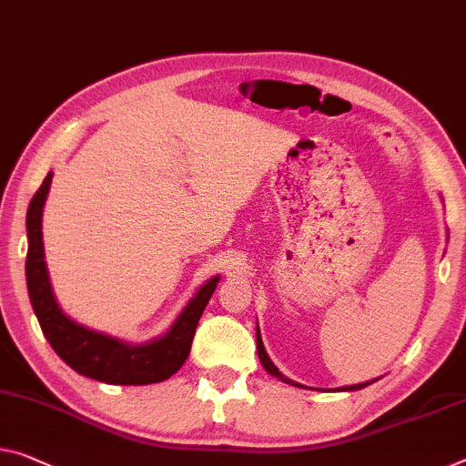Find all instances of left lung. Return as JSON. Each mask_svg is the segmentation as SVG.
Returning a JSON list of instances; mask_svg holds the SVG:
<instances>
[{
	"label": "left lung",
	"mask_w": 466,
	"mask_h": 466,
	"mask_svg": "<svg viewBox=\"0 0 466 466\" xmlns=\"http://www.w3.org/2000/svg\"><path fill=\"white\" fill-rule=\"evenodd\" d=\"M256 343H258V358H260V362H262V367L268 370L270 375L273 377H279L281 379V381H285V383H291V385H298V383H293V381H289L288 377H283L281 373H279V369L275 367L273 362H270V358H268V354H267V350H264V343H262V338H260V331H256ZM369 383H360V385H350V388H343V390H362V388H367Z\"/></svg>",
	"instance_id": "left-lung-1"
}]
</instances>
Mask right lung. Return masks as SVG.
<instances>
[{
    "instance_id": "obj_1",
    "label": "right lung",
    "mask_w": 466,
    "mask_h": 466,
    "mask_svg": "<svg viewBox=\"0 0 466 466\" xmlns=\"http://www.w3.org/2000/svg\"><path fill=\"white\" fill-rule=\"evenodd\" d=\"M49 183H52V173L43 178L41 187L33 196L26 212L28 298H31L33 310L37 314L41 331L47 338L49 346L76 373L96 379V381L114 385H147L175 375L187 360L199 317H202L206 304L217 289L218 277L210 279L204 288H199L196 298H191L187 308L164 338L146 343V346H128V343L73 323L56 304L46 260H43L41 212Z\"/></svg>"
}]
</instances>
